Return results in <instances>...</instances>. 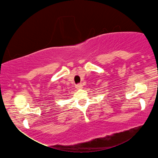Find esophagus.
I'll use <instances>...</instances> for the list:
<instances>
[{
    "label": "esophagus",
    "instance_id": "1",
    "mask_svg": "<svg viewBox=\"0 0 158 158\" xmlns=\"http://www.w3.org/2000/svg\"><path fill=\"white\" fill-rule=\"evenodd\" d=\"M76 88H77V89H81V88H82V85L77 84L76 85Z\"/></svg>",
    "mask_w": 158,
    "mask_h": 158
}]
</instances>
